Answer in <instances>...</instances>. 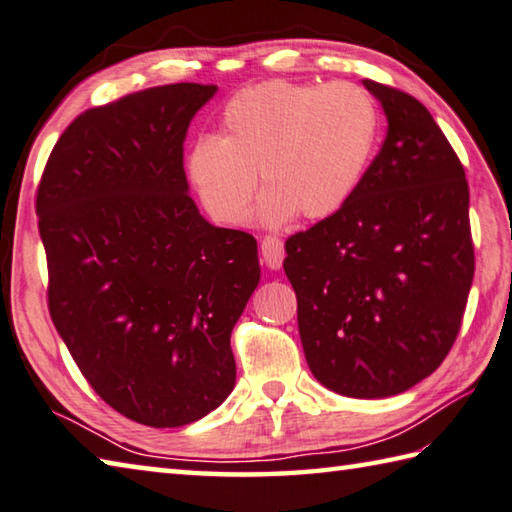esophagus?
I'll use <instances>...</instances> for the list:
<instances>
[{
  "label": "esophagus",
  "instance_id": "34e87169",
  "mask_svg": "<svg viewBox=\"0 0 512 512\" xmlns=\"http://www.w3.org/2000/svg\"><path fill=\"white\" fill-rule=\"evenodd\" d=\"M262 257H264V262H266V266L271 268V271H277V268L282 266V262H284V244H282V239H277V237H264L262 239Z\"/></svg>",
  "mask_w": 512,
  "mask_h": 512
}]
</instances>
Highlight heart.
Here are the masks:
<instances>
[{
  "label": "heart",
  "mask_w": 512,
  "mask_h": 512,
  "mask_svg": "<svg viewBox=\"0 0 512 512\" xmlns=\"http://www.w3.org/2000/svg\"><path fill=\"white\" fill-rule=\"evenodd\" d=\"M378 138V111L349 82L327 87L262 82L241 89L221 111L219 138L188 154V176L212 219L244 224L259 185L257 219L282 228L320 221L349 203L365 179Z\"/></svg>",
  "instance_id": "1"
}]
</instances>
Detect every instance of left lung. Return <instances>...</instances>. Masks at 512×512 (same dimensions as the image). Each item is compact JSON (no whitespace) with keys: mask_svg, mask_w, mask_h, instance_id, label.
Listing matches in <instances>:
<instances>
[{"mask_svg":"<svg viewBox=\"0 0 512 512\" xmlns=\"http://www.w3.org/2000/svg\"><path fill=\"white\" fill-rule=\"evenodd\" d=\"M385 143L336 215L288 237L284 273L311 374L331 392L387 398L448 356L475 275L466 172L416 98L362 80Z\"/></svg>","mask_w":512,"mask_h":512,"instance_id":"8db88e82","label":"left lung"}]
</instances>
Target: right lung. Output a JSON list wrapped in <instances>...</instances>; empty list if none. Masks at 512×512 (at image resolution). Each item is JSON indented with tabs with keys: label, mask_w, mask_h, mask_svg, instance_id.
Returning a JSON list of instances; mask_svg holds the SVG:
<instances>
[{
	"label": "right lung",
	"mask_w": 512,
	"mask_h": 512,
	"mask_svg": "<svg viewBox=\"0 0 512 512\" xmlns=\"http://www.w3.org/2000/svg\"><path fill=\"white\" fill-rule=\"evenodd\" d=\"M215 94L179 82L85 111L37 190L55 329L102 401L150 427L226 401L259 284L255 237L203 219L185 179V134Z\"/></svg>",
	"instance_id": "obj_1"
}]
</instances>
